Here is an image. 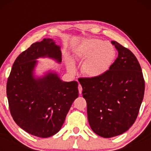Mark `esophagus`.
Wrapping results in <instances>:
<instances>
[{"label": "esophagus", "mask_w": 151, "mask_h": 151, "mask_svg": "<svg viewBox=\"0 0 151 151\" xmlns=\"http://www.w3.org/2000/svg\"><path fill=\"white\" fill-rule=\"evenodd\" d=\"M78 90H79V93H80V94H81L82 93V91H83V88H82L81 85H79Z\"/></svg>", "instance_id": "obj_1"}]
</instances>
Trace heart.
<instances>
[{
	"instance_id": "obj_1",
	"label": "heart",
	"mask_w": 151,
	"mask_h": 151,
	"mask_svg": "<svg viewBox=\"0 0 151 151\" xmlns=\"http://www.w3.org/2000/svg\"><path fill=\"white\" fill-rule=\"evenodd\" d=\"M115 47L111 43L98 39H88L82 42L75 51V57L85 60L82 70L85 75L97 78L108 71L115 60ZM68 68L74 70V64L68 60Z\"/></svg>"
}]
</instances>
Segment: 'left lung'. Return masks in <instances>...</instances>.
Listing matches in <instances>:
<instances>
[{"label": "left lung", "mask_w": 151, "mask_h": 151, "mask_svg": "<svg viewBox=\"0 0 151 151\" xmlns=\"http://www.w3.org/2000/svg\"><path fill=\"white\" fill-rule=\"evenodd\" d=\"M111 43L118 55L107 72L97 78L79 80L90 126L104 138L122 134L133 125L145 92V80L137 58L115 41Z\"/></svg>", "instance_id": "1"}]
</instances>
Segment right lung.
<instances>
[{
	"instance_id": "right-lung-1",
	"label": "right lung",
	"mask_w": 151,
	"mask_h": 151,
	"mask_svg": "<svg viewBox=\"0 0 151 151\" xmlns=\"http://www.w3.org/2000/svg\"><path fill=\"white\" fill-rule=\"evenodd\" d=\"M61 62L60 47L51 39L36 42L15 60L6 84L11 115L28 133L46 138L59 132L73 101L78 97L77 81L63 82L56 73L35 78L36 59Z\"/></svg>"
}]
</instances>
